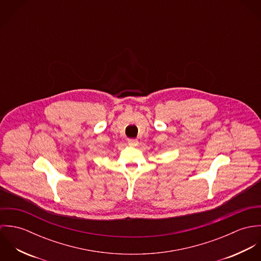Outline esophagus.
I'll use <instances>...</instances> for the list:
<instances>
[{
  "instance_id": "esophagus-1",
  "label": "esophagus",
  "mask_w": 261,
  "mask_h": 261,
  "mask_svg": "<svg viewBox=\"0 0 261 261\" xmlns=\"http://www.w3.org/2000/svg\"><path fill=\"white\" fill-rule=\"evenodd\" d=\"M127 143H128V145H129V146L136 147V146H138L139 141H138V140H136V139H128V140H127Z\"/></svg>"
}]
</instances>
